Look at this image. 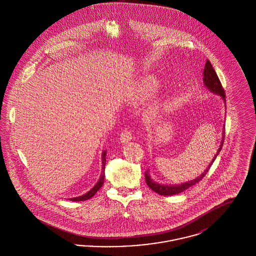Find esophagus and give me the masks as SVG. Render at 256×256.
<instances>
[{
    "label": "esophagus",
    "instance_id": "esophagus-1",
    "mask_svg": "<svg viewBox=\"0 0 256 256\" xmlns=\"http://www.w3.org/2000/svg\"><path fill=\"white\" fill-rule=\"evenodd\" d=\"M132 132L130 130H124L122 132V134H121V136H120V140H121V142L122 143H128L130 141H132Z\"/></svg>",
    "mask_w": 256,
    "mask_h": 256
}]
</instances>
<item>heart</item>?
<instances>
[{
  "mask_svg": "<svg viewBox=\"0 0 256 256\" xmlns=\"http://www.w3.org/2000/svg\"><path fill=\"white\" fill-rule=\"evenodd\" d=\"M156 88H158V82L154 78H148V80H146L145 84L140 88L138 98L139 100L146 98L150 95H152L156 90Z\"/></svg>",
  "mask_w": 256,
  "mask_h": 256,
  "instance_id": "1",
  "label": "heart"
}]
</instances>
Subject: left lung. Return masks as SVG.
<instances>
[{
    "label": "left lung",
    "instance_id": "obj_1",
    "mask_svg": "<svg viewBox=\"0 0 256 256\" xmlns=\"http://www.w3.org/2000/svg\"><path fill=\"white\" fill-rule=\"evenodd\" d=\"M204 86H206L207 88L213 92L214 94H217L220 97L222 98L224 102H226V94H224V90L222 86V84L220 82L219 78L217 76V74L215 72L213 66L211 65L210 61L207 60L206 63V66H204ZM224 135H222V143L220 145L219 150H217V154H215L214 158L211 161V163L208 165V167L206 168V170H204L200 176H198L195 180H190L188 182L182 183V184H174V185H167V184H159L158 182H156L152 178H150V170H146L145 172V178H146V185L152 190L154 191L156 193H158L159 195L161 196H172L176 195V194H180L183 191L187 190L188 188L194 186L195 184L198 182H200L204 176L206 174L207 172L210 169L211 165L213 164L214 160L217 158V156L219 154L220 150H222V146L224 144Z\"/></svg>",
    "mask_w": 256,
    "mask_h": 256
}]
</instances>
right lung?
Masks as SVG:
<instances>
[{
	"label": "right lung",
	"mask_w": 256,
	"mask_h": 256,
	"mask_svg": "<svg viewBox=\"0 0 256 256\" xmlns=\"http://www.w3.org/2000/svg\"><path fill=\"white\" fill-rule=\"evenodd\" d=\"M106 152L104 150V152H102V174H100V180H98L97 184H96L90 191H88L86 194H84V195L80 196H76V198H70L71 200H73V202L86 200L91 198L93 196L97 193V191H98V189H100V188L102 187V185L104 184V168H106Z\"/></svg>",
	"instance_id": "1"
}]
</instances>
